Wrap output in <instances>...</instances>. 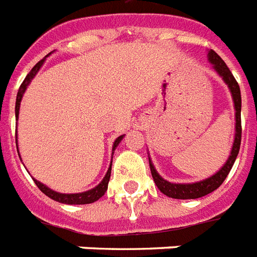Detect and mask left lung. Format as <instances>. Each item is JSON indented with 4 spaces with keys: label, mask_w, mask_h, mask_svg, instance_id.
<instances>
[{
    "label": "left lung",
    "mask_w": 257,
    "mask_h": 257,
    "mask_svg": "<svg viewBox=\"0 0 257 257\" xmlns=\"http://www.w3.org/2000/svg\"><path fill=\"white\" fill-rule=\"evenodd\" d=\"M208 60L213 66V69L220 74V77L223 78L224 82L227 84L229 90H231L232 98L235 102V116H236V131H235V140H233V145H232L231 155L228 157L227 163L219 169V172H216L215 175L208 177L205 180L197 181V183L192 184H175L169 183L167 180L161 177L157 171L153 167L152 161L149 159V167H151V173H152L153 181L156 183L157 188L160 189L164 195L172 199H199L203 196L211 193L215 189L223 184V181L227 179L228 173L232 169V165L235 164V160L237 155H239L240 144H241V94H240V88L237 81L233 77V74L231 73V70L228 69V66L225 65V62L221 60L219 54L216 53L215 50H209L208 52Z\"/></svg>",
    "instance_id": "left-lung-1"
}]
</instances>
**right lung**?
Masks as SVG:
<instances>
[{
    "mask_svg": "<svg viewBox=\"0 0 257 257\" xmlns=\"http://www.w3.org/2000/svg\"><path fill=\"white\" fill-rule=\"evenodd\" d=\"M45 58H42L41 61H38L37 64L32 68V70L28 73V76H26L25 80L22 81L20 89H18L17 98H16V118H18V113H20V105H21L22 96H24V93H25L26 88H28V85L30 84V81L33 80L34 76L37 74V72L42 66L44 61H45ZM122 137H124V135L120 137H117L116 141L113 143V151L116 149L117 145L120 144V141L122 140ZM16 144H17V140H16ZM110 171H112V163H110V167H109L108 172H106V175H105V177L102 179V181H101L97 187L90 189V191L81 192V193H60V192H56L53 191V189L48 188L46 185H44L42 183L37 181L36 179H34V183H36V185L40 188V191H41L42 193H45L48 197L53 199L54 201H58V203H62V204H74V205H76V204H77V205L78 204H90L97 201L100 197H102L105 192H106V189H108L109 179H110Z\"/></svg>",
    "mask_w": 257,
    "mask_h": 257,
    "instance_id": "add662e5",
    "label": "right lung"
}]
</instances>
